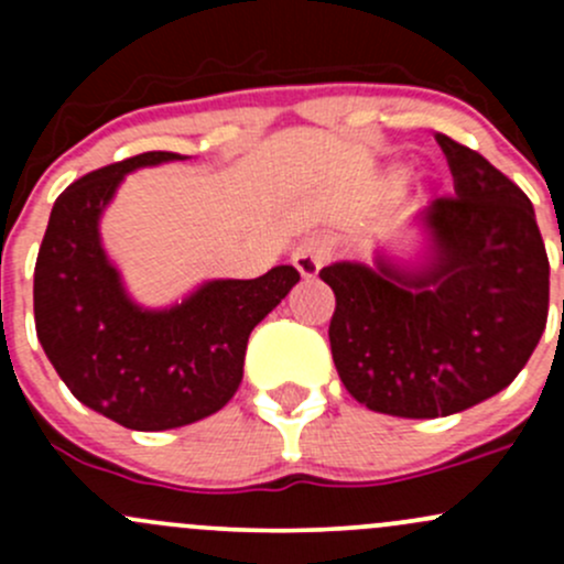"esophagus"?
Returning <instances> with one entry per match:
<instances>
[{
  "instance_id": "esophagus-1",
  "label": "esophagus",
  "mask_w": 564,
  "mask_h": 564,
  "mask_svg": "<svg viewBox=\"0 0 564 564\" xmlns=\"http://www.w3.org/2000/svg\"><path fill=\"white\" fill-rule=\"evenodd\" d=\"M329 259V240L322 235L305 237L297 248H294L292 261L297 267V272L303 278H316L318 270L324 267V261Z\"/></svg>"
}]
</instances>
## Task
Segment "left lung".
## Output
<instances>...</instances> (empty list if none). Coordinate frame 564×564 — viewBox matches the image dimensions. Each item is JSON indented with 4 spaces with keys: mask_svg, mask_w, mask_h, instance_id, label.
Masks as SVG:
<instances>
[{
    "mask_svg": "<svg viewBox=\"0 0 564 564\" xmlns=\"http://www.w3.org/2000/svg\"><path fill=\"white\" fill-rule=\"evenodd\" d=\"M456 196L434 198L414 224L423 256L318 272L335 292L329 349L368 409L447 417L508 388L549 318V256L532 202L480 152L436 133Z\"/></svg>",
    "mask_w": 564,
    "mask_h": 564,
    "instance_id": "obj_1",
    "label": "left lung"
}]
</instances>
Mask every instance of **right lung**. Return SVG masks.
<instances>
[{
	"label": "right lung",
	"instance_id": "add662e5",
	"mask_svg": "<svg viewBox=\"0 0 564 564\" xmlns=\"http://www.w3.org/2000/svg\"><path fill=\"white\" fill-rule=\"evenodd\" d=\"M185 161L141 152L73 182L54 202L35 264V329L67 390L113 423L169 431L209 417L242 382L250 329L300 281L292 264L253 281L215 278L169 308L124 289L100 218L124 174Z\"/></svg>",
	"mask_w": 564,
	"mask_h": 564
}]
</instances>
